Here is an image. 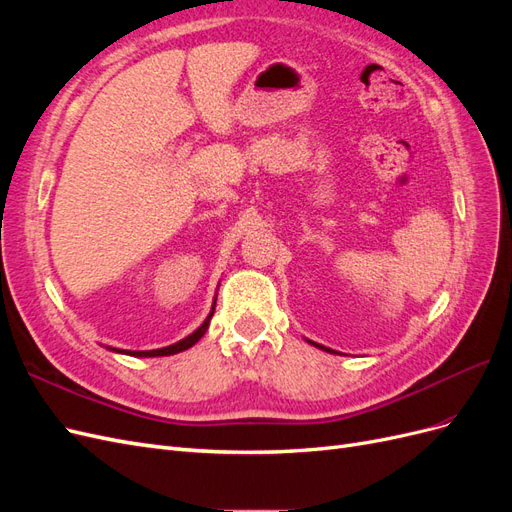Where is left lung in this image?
I'll use <instances>...</instances> for the list:
<instances>
[{
  "label": "left lung",
  "mask_w": 512,
  "mask_h": 512,
  "mask_svg": "<svg viewBox=\"0 0 512 512\" xmlns=\"http://www.w3.org/2000/svg\"><path fill=\"white\" fill-rule=\"evenodd\" d=\"M312 346H316V348H320V350H327V352H335V350H331V348H324V346H320V344H316V342H309Z\"/></svg>",
  "instance_id": "obj_1"
}]
</instances>
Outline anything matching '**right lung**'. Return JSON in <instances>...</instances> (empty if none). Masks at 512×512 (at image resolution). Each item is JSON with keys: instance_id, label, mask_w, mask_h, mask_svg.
<instances>
[{"instance_id": "1", "label": "right lung", "mask_w": 512, "mask_h": 512, "mask_svg": "<svg viewBox=\"0 0 512 512\" xmlns=\"http://www.w3.org/2000/svg\"><path fill=\"white\" fill-rule=\"evenodd\" d=\"M213 312H215V301H213V307H211V312H209V316L205 318V322L200 324V327L192 333V335H188V337H183L181 342H177V344H173V346H166V348H158V350H117V348H111L113 352H121V354H130V356H170V354H177V352H183V350H188V348H192L200 337H203L205 333H207V329H209V322H211V316H213Z\"/></svg>"}]
</instances>
